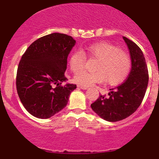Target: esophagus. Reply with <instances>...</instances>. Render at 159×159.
Segmentation results:
<instances>
[{"mask_svg": "<svg viewBox=\"0 0 159 159\" xmlns=\"http://www.w3.org/2000/svg\"><path fill=\"white\" fill-rule=\"evenodd\" d=\"M78 87L81 88V89H84V90L88 89V86H81V85H78Z\"/></svg>", "mask_w": 159, "mask_h": 159, "instance_id": "34e87169", "label": "esophagus"}]
</instances>
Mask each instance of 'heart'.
Listing matches in <instances>:
<instances>
[{
	"instance_id": "1",
	"label": "heart",
	"mask_w": 159,
	"mask_h": 159,
	"mask_svg": "<svg viewBox=\"0 0 159 159\" xmlns=\"http://www.w3.org/2000/svg\"><path fill=\"white\" fill-rule=\"evenodd\" d=\"M86 53L97 58L98 61L94 73L82 71L74 76V81L81 86H89L97 83L107 82L111 85L121 83L127 78L131 67L130 59L127 54L119 48L107 43L100 42L85 48ZM86 56L84 52L75 51L69 59L70 68L73 73H78L84 69Z\"/></svg>"
}]
</instances>
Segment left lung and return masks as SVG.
<instances>
[{
    "instance_id": "obj_1",
    "label": "left lung",
    "mask_w": 159,
    "mask_h": 159,
    "mask_svg": "<svg viewBox=\"0 0 159 159\" xmlns=\"http://www.w3.org/2000/svg\"><path fill=\"white\" fill-rule=\"evenodd\" d=\"M131 59V70L127 79L114 89H110L109 97L100 95L91 104L92 109L102 119L117 122L131 115L141 105L148 87V70L144 54L139 47L123 37Z\"/></svg>"
}]
</instances>
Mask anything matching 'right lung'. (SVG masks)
I'll list each match as a JSON object with an SVG mask.
<instances>
[{
    "label": "right lung",
    "mask_w": 159,
    "mask_h": 159,
    "mask_svg": "<svg viewBox=\"0 0 159 159\" xmlns=\"http://www.w3.org/2000/svg\"><path fill=\"white\" fill-rule=\"evenodd\" d=\"M75 44L70 36L53 33L34 42L22 56L16 86L21 103L31 115L48 119L67 106L76 85L61 84L67 80V56Z\"/></svg>",
    "instance_id": "add662e5"
}]
</instances>
